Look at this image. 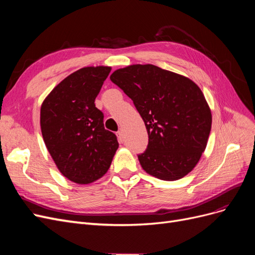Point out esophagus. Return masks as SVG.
I'll return each instance as SVG.
<instances>
[{"mask_svg": "<svg viewBox=\"0 0 255 255\" xmlns=\"http://www.w3.org/2000/svg\"><path fill=\"white\" fill-rule=\"evenodd\" d=\"M117 137H118V140L120 142H123V140H125V137H123V133L121 132V130H119V132H117Z\"/></svg>", "mask_w": 255, "mask_h": 255, "instance_id": "obj_1", "label": "esophagus"}]
</instances>
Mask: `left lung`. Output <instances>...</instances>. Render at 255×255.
<instances>
[{
	"label": "left lung",
	"mask_w": 255,
	"mask_h": 255,
	"mask_svg": "<svg viewBox=\"0 0 255 255\" xmlns=\"http://www.w3.org/2000/svg\"><path fill=\"white\" fill-rule=\"evenodd\" d=\"M111 81L133 100L149 135L138 155L143 170L164 181H176L196 167L212 128V113L198 85L154 65L118 69Z\"/></svg>",
	"instance_id": "8db88e82"
}]
</instances>
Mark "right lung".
<instances>
[{"instance_id": "add662e5", "label": "right lung", "mask_w": 255, "mask_h": 255, "mask_svg": "<svg viewBox=\"0 0 255 255\" xmlns=\"http://www.w3.org/2000/svg\"><path fill=\"white\" fill-rule=\"evenodd\" d=\"M111 67H85L61 81L44 99L40 127L45 146L60 173L78 184L102 177L119 143L104 128L95 100Z\"/></svg>"}]
</instances>
